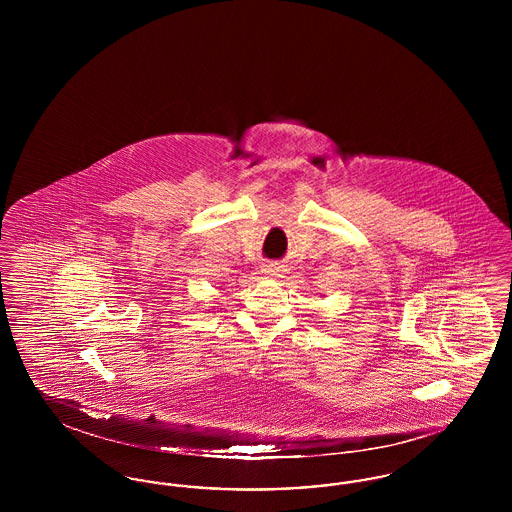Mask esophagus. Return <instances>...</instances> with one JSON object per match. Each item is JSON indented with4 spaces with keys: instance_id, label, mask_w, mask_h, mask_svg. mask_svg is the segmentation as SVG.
Here are the masks:
<instances>
[{
    "instance_id": "34e87169",
    "label": "esophagus",
    "mask_w": 512,
    "mask_h": 512,
    "mask_svg": "<svg viewBox=\"0 0 512 512\" xmlns=\"http://www.w3.org/2000/svg\"><path fill=\"white\" fill-rule=\"evenodd\" d=\"M263 270H265V274H268V276H282V272H284L280 265H268Z\"/></svg>"
}]
</instances>
